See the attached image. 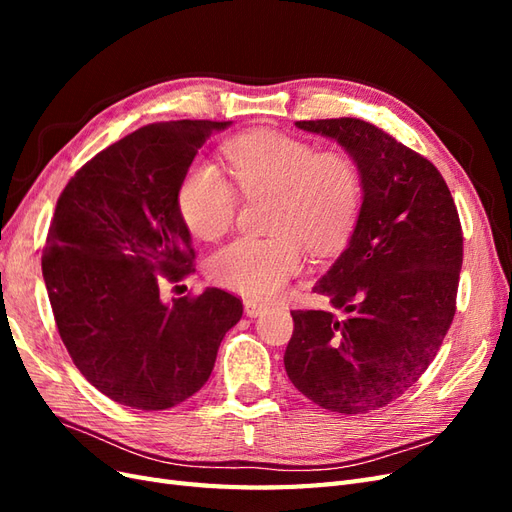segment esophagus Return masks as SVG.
<instances>
[{
  "label": "esophagus",
  "mask_w": 512,
  "mask_h": 512,
  "mask_svg": "<svg viewBox=\"0 0 512 512\" xmlns=\"http://www.w3.org/2000/svg\"><path fill=\"white\" fill-rule=\"evenodd\" d=\"M243 307H245V314H247V316H250V318H256V316H260L262 312H265V309H267V303L256 301V299H245V301H243Z\"/></svg>",
  "instance_id": "obj_1"
}]
</instances>
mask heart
Returning <instances> with one entry per match:
<instances>
[{"instance_id":"heart-1","label":"heart","mask_w":512,"mask_h":512,"mask_svg":"<svg viewBox=\"0 0 512 512\" xmlns=\"http://www.w3.org/2000/svg\"><path fill=\"white\" fill-rule=\"evenodd\" d=\"M230 173L245 196H273V237H239L209 262L215 284L247 297L269 299L303 267L309 252H342L363 209V175L342 149H322L297 136L258 130L224 147ZM179 213L196 237L220 239L235 222L237 192L211 162H196L179 183Z\"/></svg>"}]
</instances>
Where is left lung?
<instances>
[{
    "label": "left lung",
    "mask_w": 512,
    "mask_h": 512,
    "mask_svg": "<svg viewBox=\"0 0 512 512\" xmlns=\"http://www.w3.org/2000/svg\"><path fill=\"white\" fill-rule=\"evenodd\" d=\"M335 138L363 175V209L346 250L314 292L339 309H292L284 365L324 410L365 414L425 374L451 329L463 260L455 200L440 170L374 123L297 121Z\"/></svg>",
    "instance_id": "8db88e82"
}]
</instances>
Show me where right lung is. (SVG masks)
<instances>
[{
  "mask_svg": "<svg viewBox=\"0 0 512 512\" xmlns=\"http://www.w3.org/2000/svg\"><path fill=\"white\" fill-rule=\"evenodd\" d=\"M228 126L149 123L76 170L57 200L42 254L57 331L87 382L121 406L166 410L192 397L241 320V299L220 288L160 299L164 280L194 271L179 183Z\"/></svg>",
  "mask_w": 512,
  "mask_h": 512,
  "instance_id": "obj_1",
  "label": "right lung"
}]
</instances>
